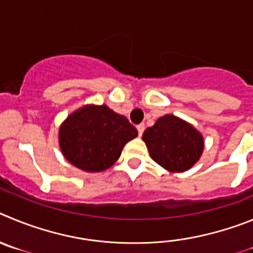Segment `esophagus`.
<instances>
[{
  "mask_svg": "<svg viewBox=\"0 0 253 253\" xmlns=\"http://www.w3.org/2000/svg\"><path fill=\"white\" fill-rule=\"evenodd\" d=\"M137 131H138V136H142L143 131H145V125H143V124L138 125V126H137Z\"/></svg>",
  "mask_w": 253,
  "mask_h": 253,
  "instance_id": "34e87169",
  "label": "esophagus"
}]
</instances>
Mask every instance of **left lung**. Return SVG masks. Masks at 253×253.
I'll return each instance as SVG.
<instances>
[{"label": "left lung", "instance_id": "1", "mask_svg": "<svg viewBox=\"0 0 253 253\" xmlns=\"http://www.w3.org/2000/svg\"><path fill=\"white\" fill-rule=\"evenodd\" d=\"M142 140L152 160L171 172L190 169L204 149L202 133L174 115L159 118L154 126L145 129Z\"/></svg>", "mask_w": 253, "mask_h": 253}]
</instances>
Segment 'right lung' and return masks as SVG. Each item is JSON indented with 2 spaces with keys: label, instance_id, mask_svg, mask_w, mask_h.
I'll return each mask as SVG.
<instances>
[{
  "label": "right lung",
  "instance_id": "obj_1",
  "mask_svg": "<svg viewBox=\"0 0 253 253\" xmlns=\"http://www.w3.org/2000/svg\"><path fill=\"white\" fill-rule=\"evenodd\" d=\"M137 136L125 116L108 107L84 106L61 124L59 145L64 158L87 172L107 170L121 156L124 146Z\"/></svg>",
  "mask_w": 253,
  "mask_h": 253
}]
</instances>
